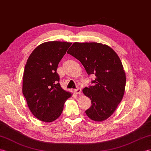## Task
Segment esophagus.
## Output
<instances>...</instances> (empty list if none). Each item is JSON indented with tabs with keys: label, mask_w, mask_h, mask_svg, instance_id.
I'll list each match as a JSON object with an SVG mask.
<instances>
[{
	"label": "esophagus",
	"mask_w": 151,
	"mask_h": 151,
	"mask_svg": "<svg viewBox=\"0 0 151 151\" xmlns=\"http://www.w3.org/2000/svg\"><path fill=\"white\" fill-rule=\"evenodd\" d=\"M74 92H75L76 95H80V94L81 93V88H76V89H75V90H74Z\"/></svg>",
	"instance_id": "34e87169"
}]
</instances>
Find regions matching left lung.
I'll return each mask as SVG.
<instances>
[{
  "label": "left lung",
  "mask_w": 151,
  "mask_h": 151,
  "mask_svg": "<svg viewBox=\"0 0 151 151\" xmlns=\"http://www.w3.org/2000/svg\"><path fill=\"white\" fill-rule=\"evenodd\" d=\"M67 53L79 60L88 75H96L93 85L83 89L92 102L85 113L93 121H104L124 96L126 75L121 60L110 47L97 42H75Z\"/></svg>",
  "instance_id": "8db88e82"
}]
</instances>
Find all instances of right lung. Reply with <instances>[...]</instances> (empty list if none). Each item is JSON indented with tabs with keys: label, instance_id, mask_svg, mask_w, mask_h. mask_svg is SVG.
I'll return each mask as SVG.
<instances>
[{
	"label": "right lung",
	"instance_id": "obj_1",
	"mask_svg": "<svg viewBox=\"0 0 151 151\" xmlns=\"http://www.w3.org/2000/svg\"><path fill=\"white\" fill-rule=\"evenodd\" d=\"M72 43L47 42L37 47L24 67L23 93L32 113L46 123L57 119L72 94L60 85L58 64Z\"/></svg>",
	"mask_w": 151,
	"mask_h": 151
}]
</instances>
